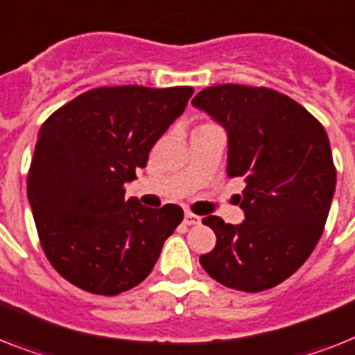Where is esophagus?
<instances>
[{
    "mask_svg": "<svg viewBox=\"0 0 355 355\" xmlns=\"http://www.w3.org/2000/svg\"><path fill=\"white\" fill-rule=\"evenodd\" d=\"M184 224H187V226H193V224H200V217H198V215H195V213H191V211H186V215H184Z\"/></svg>",
    "mask_w": 355,
    "mask_h": 355,
    "instance_id": "1",
    "label": "esophagus"
}]
</instances>
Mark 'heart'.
<instances>
[{
	"label": "heart",
	"mask_w": 355,
	"mask_h": 355,
	"mask_svg": "<svg viewBox=\"0 0 355 355\" xmlns=\"http://www.w3.org/2000/svg\"><path fill=\"white\" fill-rule=\"evenodd\" d=\"M202 125H209V123H202ZM198 128H200V125H198Z\"/></svg>",
	"instance_id": "obj_1"
}]
</instances>
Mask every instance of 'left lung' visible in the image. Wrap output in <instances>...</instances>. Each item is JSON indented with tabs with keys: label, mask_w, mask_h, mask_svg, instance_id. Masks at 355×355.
I'll list each match as a JSON object with an SVG mask.
<instances>
[{
	"label": "left lung",
	"mask_w": 355,
	"mask_h": 355,
	"mask_svg": "<svg viewBox=\"0 0 355 355\" xmlns=\"http://www.w3.org/2000/svg\"><path fill=\"white\" fill-rule=\"evenodd\" d=\"M191 103L227 131V177H244L243 224L202 220L217 246L200 257L209 277L255 293L286 281L324 230L336 166L324 128L301 103L268 87L202 89Z\"/></svg>",
	"instance_id": "obj_1"
}]
</instances>
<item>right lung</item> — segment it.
I'll list each match as a JSON object with an SVG mask.
<instances>
[{
	"mask_svg": "<svg viewBox=\"0 0 355 355\" xmlns=\"http://www.w3.org/2000/svg\"><path fill=\"white\" fill-rule=\"evenodd\" d=\"M193 87H98L45 120L28 169L37 237L63 279L118 295L151 273L182 223L177 204L151 209L125 198L151 148L182 114Z\"/></svg>",
	"mask_w": 355,
	"mask_h": 355,
	"instance_id": "right-lung-1",
	"label": "right lung"
}]
</instances>
